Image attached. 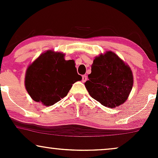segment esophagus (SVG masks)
Masks as SVG:
<instances>
[{
    "mask_svg": "<svg viewBox=\"0 0 158 158\" xmlns=\"http://www.w3.org/2000/svg\"><path fill=\"white\" fill-rule=\"evenodd\" d=\"M87 79H88V77L86 76H82V82H85L87 81Z\"/></svg>",
    "mask_w": 158,
    "mask_h": 158,
    "instance_id": "34e87169",
    "label": "esophagus"
}]
</instances>
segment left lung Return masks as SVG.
<instances>
[{
    "mask_svg": "<svg viewBox=\"0 0 158 158\" xmlns=\"http://www.w3.org/2000/svg\"><path fill=\"white\" fill-rule=\"evenodd\" d=\"M85 87L90 97L102 106L114 108L125 103L134 85L131 68L115 52L95 56Z\"/></svg>",
    "mask_w": 158,
    "mask_h": 158,
    "instance_id": "1",
    "label": "left lung"
}]
</instances>
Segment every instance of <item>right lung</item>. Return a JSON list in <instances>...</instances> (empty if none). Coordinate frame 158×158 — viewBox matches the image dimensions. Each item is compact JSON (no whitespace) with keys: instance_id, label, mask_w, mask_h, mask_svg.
<instances>
[{"instance_id":"add662e5","label":"right lung","mask_w":158,"mask_h":158,"mask_svg":"<svg viewBox=\"0 0 158 158\" xmlns=\"http://www.w3.org/2000/svg\"><path fill=\"white\" fill-rule=\"evenodd\" d=\"M65 54L49 50L27 67L24 85L27 93L38 102L50 106L68 95L72 85L81 81L74 60H65Z\"/></svg>"}]
</instances>
